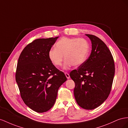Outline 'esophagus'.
I'll use <instances>...</instances> for the list:
<instances>
[{
	"mask_svg": "<svg viewBox=\"0 0 128 128\" xmlns=\"http://www.w3.org/2000/svg\"><path fill=\"white\" fill-rule=\"evenodd\" d=\"M65 76H66V78H67L68 79H70V75H69V74H68V72H65Z\"/></svg>",
	"mask_w": 128,
	"mask_h": 128,
	"instance_id": "obj_1",
	"label": "esophagus"
}]
</instances>
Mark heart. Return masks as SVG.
<instances>
[{
  "instance_id": "1",
  "label": "heart",
  "mask_w": 128,
  "mask_h": 128,
  "mask_svg": "<svg viewBox=\"0 0 128 128\" xmlns=\"http://www.w3.org/2000/svg\"><path fill=\"white\" fill-rule=\"evenodd\" d=\"M90 50L88 41L84 38H62L55 44L54 48L48 52L49 59L54 66H61L64 59V69L72 65L78 66L84 63Z\"/></svg>"
}]
</instances>
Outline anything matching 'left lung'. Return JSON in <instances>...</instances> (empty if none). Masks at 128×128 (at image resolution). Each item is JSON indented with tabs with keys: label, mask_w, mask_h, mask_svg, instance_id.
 Returning <instances> with one entry per match:
<instances>
[{
	"label": "left lung",
	"mask_w": 128,
	"mask_h": 128,
	"mask_svg": "<svg viewBox=\"0 0 128 128\" xmlns=\"http://www.w3.org/2000/svg\"><path fill=\"white\" fill-rule=\"evenodd\" d=\"M92 42V52L77 70L70 74L75 83L74 96L82 108L92 110L107 99L115 74L114 61L106 44L96 36L85 34Z\"/></svg>",
	"instance_id": "8db88e82"
}]
</instances>
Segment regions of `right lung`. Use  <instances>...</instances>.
Instances as JSON below:
<instances>
[{
	"label": "right lung",
	"instance_id": "obj_1",
	"mask_svg": "<svg viewBox=\"0 0 128 128\" xmlns=\"http://www.w3.org/2000/svg\"><path fill=\"white\" fill-rule=\"evenodd\" d=\"M58 37L38 38L25 47L18 59L16 80L24 104L38 112L52 107L67 78L51 63L48 52Z\"/></svg>",
	"mask_w": 128,
	"mask_h": 128
}]
</instances>
